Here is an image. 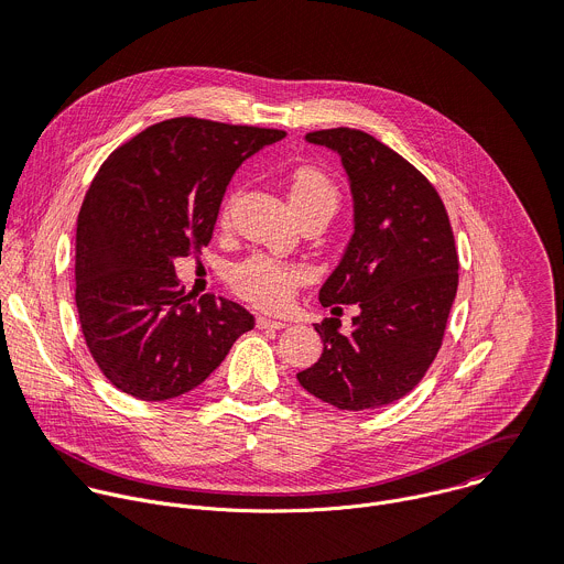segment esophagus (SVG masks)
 Masks as SVG:
<instances>
[{"instance_id":"1","label":"esophagus","mask_w":564,"mask_h":564,"mask_svg":"<svg viewBox=\"0 0 564 564\" xmlns=\"http://www.w3.org/2000/svg\"><path fill=\"white\" fill-rule=\"evenodd\" d=\"M257 326L261 330H283L288 324H285V321H276V318H270V316H257Z\"/></svg>"}]
</instances>
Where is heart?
Masks as SVG:
<instances>
[{"label": "heart", "mask_w": 564, "mask_h": 564, "mask_svg": "<svg viewBox=\"0 0 564 564\" xmlns=\"http://www.w3.org/2000/svg\"><path fill=\"white\" fill-rule=\"evenodd\" d=\"M288 198L299 216L310 212H328L333 216L339 205V189L326 172L303 165L290 174ZM301 279V270L263 254L238 263L229 274L231 288L261 307H283Z\"/></svg>", "instance_id": "obj_1"}]
</instances>
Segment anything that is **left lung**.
Wrapping results in <instances>:
<instances>
[{"label":"left lung","mask_w":564,"mask_h":564,"mask_svg":"<svg viewBox=\"0 0 564 564\" xmlns=\"http://www.w3.org/2000/svg\"><path fill=\"white\" fill-rule=\"evenodd\" d=\"M305 140L339 153L352 194L355 231L318 301L359 314L350 333L335 316L314 324L324 352L296 379L339 411L379 409L409 394L442 346L457 292L453 229L435 187L377 138L339 127Z\"/></svg>","instance_id":"left-lung-1"}]
</instances>
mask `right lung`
<instances>
[{"instance_id": "add662e5", "label": "right lung", "mask_w": 564, "mask_h": 564, "mask_svg": "<svg viewBox=\"0 0 564 564\" xmlns=\"http://www.w3.org/2000/svg\"><path fill=\"white\" fill-rule=\"evenodd\" d=\"M279 129L198 118L158 122L116 149L96 174L75 234V305L105 377L142 401L200 386L254 316L229 299L189 301L174 261L212 240L243 160Z\"/></svg>"}]
</instances>
